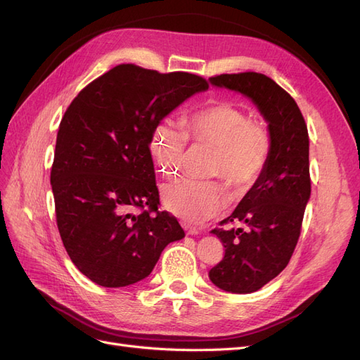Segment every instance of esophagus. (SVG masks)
<instances>
[{"mask_svg": "<svg viewBox=\"0 0 360 360\" xmlns=\"http://www.w3.org/2000/svg\"><path fill=\"white\" fill-rule=\"evenodd\" d=\"M183 228H184V231H186L189 236H197V234H200L198 228L191 226V225H188V224H183Z\"/></svg>", "mask_w": 360, "mask_h": 360, "instance_id": "34e87169", "label": "esophagus"}]
</instances>
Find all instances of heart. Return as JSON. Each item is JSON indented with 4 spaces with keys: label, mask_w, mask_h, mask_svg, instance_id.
Segmentation results:
<instances>
[{
    "label": "heart",
    "mask_w": 360,
    "mask_h": 360,
    "mask_svg": "<svg viewBox=\"0 0 360 360\" xmlns=\"http://www.w3.org/2000/svg\"><path fill=\"white\" fill-rule=\"evenodd\" d=\"M181 124L163 120L151 130L150 151L163 177L171 180L183 171L189 139L213 148L209 174L222 179L234 195L249 192L263 177L271 151L269 129L240 105L213 101L184 115ZM162 201L183 221L202 224L222 210L225 189L214 180L181 179L163 189Z\"/></svg>",
    "instance_id": "obj_1"
}]
</instances>
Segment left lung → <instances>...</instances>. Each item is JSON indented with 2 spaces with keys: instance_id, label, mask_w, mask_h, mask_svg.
I'll return each mask as SVG.
<instances>
[{
  "instance_id": "left-lung-1",
  "label": "left lung",
  "mask_w": 360,
  "mask_h": 360,
  "mask_svg": "<svg viewBox=\"0 0 360 360\" xmlns=\"http://www.w3.org/2000/svg\"><path fill=\"white\" fill-rule=\"evenodd\" d=\"M210 82L248 96L269 123L271 151L263 177L221 222L230 226L212 230L225 255L210 269V281L230 292H254L287 267L299 240L311 197L308 127L292 97L263 73H224Z\"/></svg>"
}]
</instances>
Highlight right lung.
Listing matches in <instances>:
<instances>
[{"instance_id":"1","label":"right lung","mask_w":360,"mask_h":360,"mask_svg":"<svg viewBox=\"0 0 360 360\" xmlns=\"http://www.w3.org/2000/svg\"><path fill=\"white\" fill-rule=\"evenodd\" d=\"M207 89L198 75L118 64L64 112L51 169L57 225L72 263L97 285L147 278L184 237L176 217L159 212L148 146L163 117Z\"/></svg>"}]
</instances>
